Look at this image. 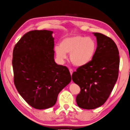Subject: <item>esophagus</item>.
Here are the masks:
<instances>
[{
  "mask_svg": "<svg viewBox=\"0 0 130 130\" xmlns=\"http://www.w3.org/2000/svg\"><path fill=\"white\" fill-rule=\"evenodd\" d=\"M69 71H70V74H71V75H72V74H73V70L72 69H70Z\"/></svg>",
  "mask_w": 130,
  "mask_h": 130,
  "instance_id": "obj_1",
  "label": "esophagus"
}]
</instances>
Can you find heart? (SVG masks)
Masks as SVG:
<instances>
[{
	"label": "heart",
	"instance_id": "obj_1",
	"mask_svg": "<svg viewBox=\"0 0 130 130\" xmlns=\"http://www.w3.org/2000/svg\"><path fill=\"white\" fill-rule=\"evenodd\" d=\"M97 43L91 37L75 35L64 38L60 46L55 47L56 56L60 60L70 54V60L75 67L85 66L93 60L97 51Z\"/></svg>",
	"mask_w": 130,
	"mask_h": 130
}]
</instances>
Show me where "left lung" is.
<instances>
[{
	"mask_svg": "<svg viewBox=\"0 0 130 130\" xmlns=\"http://www.w3.org/2000/svg\"><path fill=\"white\" fill-rule=\"evenodd\" d=\"M97 39V51L93 60L79 67L72 79L80 88L76 101L79 107L93 109L107 100L118 78L119 53L115 42L100 33H93Z\"/></svg>",
	"mask_w": 130,
	"mask_h": 130,
	"instance_id": "1",
	"label": "left lung"
}]
</instances>
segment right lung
I'll use <instances>...</instances> for the list:
<instances>
[{"mask_svg":"<svg viewBox=\"0 0 130 130\" xmlns=\"http://www.w3.org/2000/svg\"><path fill=\"white\" fill-rule=\"evenodd\" d=\"M52 33L48 30L30 31L13 50L14 84L26 103L38 109L53 107L71 80L69 69L55 61Z\"/></svg>","mask_w":130,"mask_h":130,"instance_id":"right-lung-1","label":"right lung"}]
</instances>
